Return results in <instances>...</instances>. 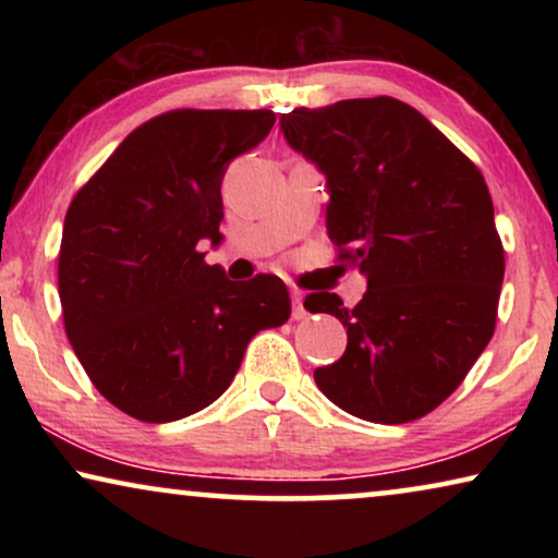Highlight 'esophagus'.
<instances>
[{"instance_id": "1", "label": "esophagus", "mask_w": 558, "mask_h": 558, "mask_svg": "<svg viewBox=\"0 0 558 558\" xmlns=\"http://www.w3.org/2000/svg\"><path fill=\"white\" fill-rule=\"evenodd\" d=\"M304 296H302V292H296V289H294V292H292V317L294 319H304V317H307V310H304Z\"/></svg>"}]
</instances>
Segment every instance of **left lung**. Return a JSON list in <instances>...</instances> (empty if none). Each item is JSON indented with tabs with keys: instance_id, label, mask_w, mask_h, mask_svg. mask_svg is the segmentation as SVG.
<instances>
[{
	"instance_id": "left-lung-1",
	"label": "left lung",
	"mask_w": 558,
	"mask_h": 558,
	"mask_svg": "<svg viewBox=\"0 0 558 558\" xmlns=\"http://www.w3.org/2000/svg\"><path fill=\"white\" fill-rule=\"evenodd\" d=\"M279 126L325 174L327 235L368 281L355 307L330 292L304 300L348 330L315 384L365 422H414L462 384L495 330L506 256L483 174L391 96L296 109Z\"/></svg>"
}]
</instances>
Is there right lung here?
<instances>
[{
  "label": "right lung",
  "instance_id": "1",
  "mask_svg": "<svg viewBox=\"0 0 558 558\" xmlns=\"http://www.w3.org/2000/svg\"><path fill=\"white\" fill-rule=\"evenodd\" d=\"M274 111L180 109L134 129L73 197L58 256L68 340L106 401L149 424L210 407L248 340L292 315L274 274L231 281L203 241H223V174Z\"/></svg>",
  "mask_w": 558,
  "mask_h": 558
}]
</instances>
